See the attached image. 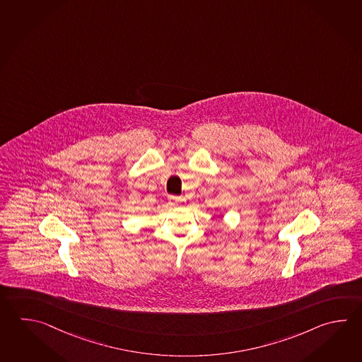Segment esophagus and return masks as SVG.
<instances>
[{
	"label": "esophagus",
	"instance_id": "obj_1",
	"mask_svg": "<svg viewBox=\"0 0 362 362\" xmlns=\"http://www.w3.org/2000/svg\"><path fill=\"white\" fill-rule=\"evenodd\" d=\"M182 201H183V197H180V196H169V202L174 206L179 205Z\"/></svg>",
	"mask_w": 362,
	"mask_h": 362
}]
</instances>
